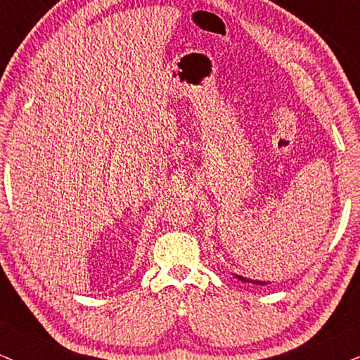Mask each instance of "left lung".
<instances>
[{
    "mask_svg": "<svg viewBox=\"0 0 360 360\" xmlns=\"http://www.w3.org/2000/svg\"><path fill=\"white\" fill-rule=\"evenodd\" d=\"M236 278L244 283H255V285H266V281H257V280H249V278H244V276H239V274H236Z\"/></svg>",
    "mask_w": 360,
    "mask_h": 360,
    "instance_id": "8db88e82",
    "label": "left lung"
}]
</instances>
